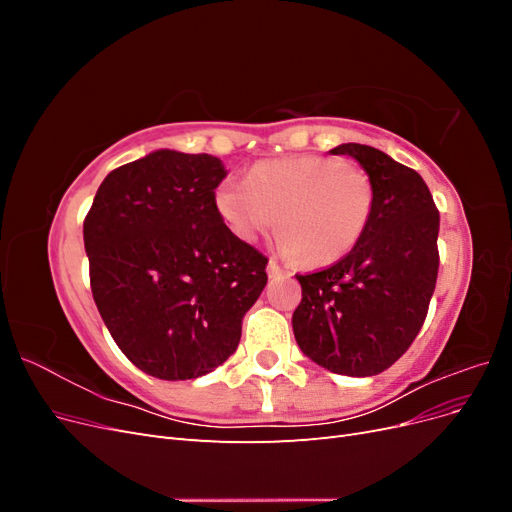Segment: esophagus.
I'll list each match as a JSON object with an SVG mask.
<instances>
[{
  "label": "esophagus",
  "mask_w": 512,
  "mask_h": 512,
  "mask_svg": "<svg viewBox=\"0 0 512 512\" xmlns=\"http://www.w3.org/2000/svg\"><path fill=\"white\" fill-rule=\"evenodd\" d=\"M267 273H269V277H280V275H288V271L286 269H282L280 265H277V260H269V265H267Z\"/></svg>",
  "instance_id": "obj_1"
}]
</instances>
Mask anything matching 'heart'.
I'll list each match as a JSON object with an SVG mask.
<instances>
[{
	"label": "heart",
	"mask_w": 512,
	"mask_h": 512,
	"mask_svg": "<svg viewBox=\"0 0 512 512\" xmlns=\"http://www.w3.org/2000/svg\"><path fill=\"white\" fill-rule=\"evenodd\" d=\"M215 205L241 241H256L277 226L286 256L322 267L363 239L376 207V185L359 166L294 156L256 164L245 183H224Z\"/></svg>",
	"instance_id": "b5f03b06"
}]
</instances>
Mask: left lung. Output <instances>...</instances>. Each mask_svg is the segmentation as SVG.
<instances>
[{"label": "left lung", "instance_id": "left-lung-1", "mask_svg": "<svg viewBox=\"0 0 512 512\" xmlns=\"http://www.w3.org/2000/svg\"><path fill=\"white\" fill-rule=\"evenodd\" d=\"M376 185L363 239L335 265L297 275L303 299L292 314L297 344L314 363L342 376H376L421 331L436 290L440 213L423 177L369 145L346 143Z\"/></svg>", "mask_w": 512, "mask_h": 512}]
</instances>
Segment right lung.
<instances>
[{"mask_svg": "<svg viewBox=\"0 0 512 512\" xmlns=\"http://www.w3.org/2000/svg\"><path fill=\"white\" fill-rule=\"evenodd\" d=\"M224 177L209 153L153 151L108 173L85 218L98 312L153 378L192 380L222 365L267 286V256L232 235L215 205Z\"/></svg>", "mask_w": 512, "mask_h": 512, "instance_id": "add662e5", "label": "right lung"}]
</instances>
